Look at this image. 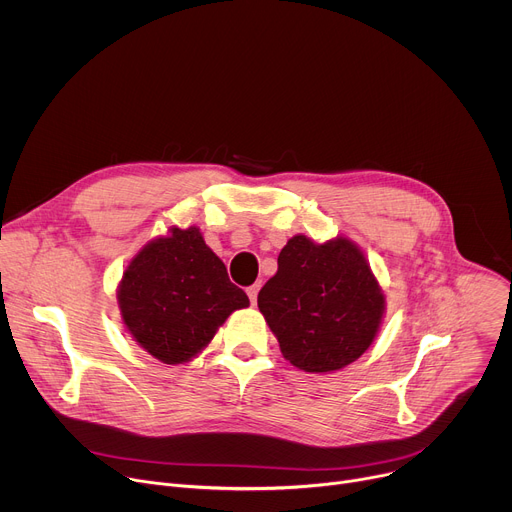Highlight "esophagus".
<instances>
[{"instance_id":"1","label":"esophagus","mask_w":512,"mask_h":512,"mask_svg":"<svg viewBox=\"0 0 512 512\" xmlns=\"http://www.w3.org/2000/svg\"><path fill=\"white\" fill-rule=\"evenodd\" d=\"M257 294H259V285H257V283L251 285V287H247V296H249V300H251L253 306L257 304Z\"/></svg>"}]
</instances>
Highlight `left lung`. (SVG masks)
<instances>
[{
    "label": "left lung",
    "mask_w": 512,
    "mask_h": 512,
    "mask_svg": "<svg viewBox=\"0 0 512 512\" xmlns=\"http://www.w3.org/2000/svg\"><path fill=\"white\" fill-rule=\"evenodd\" d=\"M259 312L281 354L306 373H334L367 352L387 310L367 257L348 237L287 241L261 287Z\"/></svg>",
    "instance_id": "1"
}]
</instances>
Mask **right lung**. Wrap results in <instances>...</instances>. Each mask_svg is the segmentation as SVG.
<instances>
[{"label": "right lung", "mask_w": 512, "mask_h": 512, "mask_svg": "<svg viewBox=\"0 0 512 512\" xmlns=\"http://www.w3.org/2000/svg\"><path fill=\"white\" fill-rule=\"evenodd\" d=\"M127 334L164 364L198 356L227 318L249 306L198 227H172L145 243L117 285Z\"/></svg>", "instance_id": "add662e5"}]
</instances>
